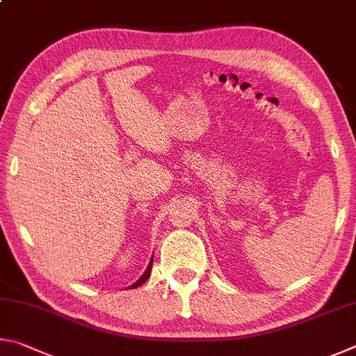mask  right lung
<instances>
[{
  "label": "right lung",
  "instance_id": "obj_1",
  "mask_svg": "<svg viewBox=\"0 0 356 356\" xmlns=\"http://www.w3.org/2000/svg\"><path fill=\"white\" fill-rule=\"evenodd\" d=\"M152 264H153V258H152V261H149V264H148V267L145 269V272H143V275L137 280L136 283H133L129 286V289H134V288H137V286H140V284H143L147 282V280L149 278V273H152Z\"/></svg>",
  "mask_w": 356,
  "mask_h": 356
}]
</instances>
